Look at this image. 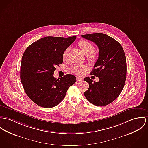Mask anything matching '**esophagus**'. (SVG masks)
Here are the masks:
<instances>
[{"label":"esophagus","mask_w":148,"mask_h":148,"mask_svg":"<svg viewBox=\"0 0 148 148\" xmlns=\"http://www.w3.org/2000/svg\"><path fill=\"white\" fill-rule=\"evenodd\" d=\"M77 81H78V82H79V81H82L83 80V78H80V77H77Z\"/></svg>","instance_id":"34e87169"}]
</instances>
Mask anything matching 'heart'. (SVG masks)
Returning <instances> with one entry per match:
<instances>
[{
	"instance_id": "heart-1",
	"label": "heart",
	"mask_w": 148,
	"mask_h": 148,
	"mask_svg": "<svg viewBox=\"0 0 148 148\" xmlns=\"http://www.w3.org/2000/svg\"><path fill=\"white\" fill-rule=\"evenodd\" d=\"M78 46L83 52V53L88 56V59L91 61H94L96 59L95 55L92 54L94 52L95 48L94 46L87 40H81L78 43ZM70 47H68L64 52L62 54V57L64 59H66L68 56L69 52L70 51ZM87 68L85 65H75L71 68V71L77 75H81L83 71H84Z\"/></svg>"
}]
</instances>
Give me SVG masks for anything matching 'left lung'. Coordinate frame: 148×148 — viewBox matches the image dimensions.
<instances>
[{"label":"left lung","instance_id":"left-lung-1","mask_svg":"<svg viewBox=\"0 0 148 148\" xmlns=\"http://www.w3.org/2000/svg\"><path fill=\"white\" fill-rule=\"evenodd\" d=\"M81 36L94 42L99 49L98 59L90 74L100 80L93 82L90 78H85L89 88L84 95L92 104L105 106L114 101L124 87L127 73L124 50L118 42L106 34L97 33Z\"/></svg>","mask_w":148,"mask_h":148}]
</instances>
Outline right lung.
<instances>
[{
  "label": "right lung",
  "instance_id": "add662e5",
  "mask_svg": "<svg viewBox=\"0 0 148 148\" xmlns=\"http://www.w3.org/2000/svg\"><path fill=\"white\" fill-rule=\"evenodd\" d=\"M76 36L63 38L46 36L29 46L23 54L20 79L29 97L38 105L49 108L64 99L69 88L76 82L71 74L56 79V67L63 62L64 51Z\"/></svg>",
  "mask_w": 148,
  "mask_h": 148
}]
</instances>
